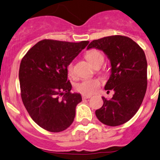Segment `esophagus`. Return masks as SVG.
Listing matches in <instances>:
<instances>
[{"mask_svg":"<svg viewBox=\"0 0 160 160\" xmlns=\"http://www.w3.org/2000/svg\"><path fill=\"white\" fill-rule=\"evenodd\" d=\"M91 95H82V98L83 99H89V98H91Z\"/></svg>","mask_w":160,"mask_h":160,"instance_id":"obj_1","label":"esophagus"}]
</instances>
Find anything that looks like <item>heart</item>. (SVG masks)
Listing matches in <instances>:
<instances>
[{
	"label": "heart",
	"instance_id": "1",
	"mask_svg": "<svg viewBox=\"0 0 160 160\" xmlns=\"http://www.w3.org/2000/svg\"><path fill=\"white\" fill-rule=\"evenodd\" d=\"M86 58L91 65H93L95 63L99 61H103V55L100 51L93 49L89 50L86 53ZM67 72L69 75H72L74 72V66L72 63H69L67 67ZM100 86V82L97 79H84L81 82L76 85V89L79 92L83 94L91 95L95 93L99 88Z\"/></svg>",
	"mask_w": 160,
	"mask_h": 160
}]
</instances>
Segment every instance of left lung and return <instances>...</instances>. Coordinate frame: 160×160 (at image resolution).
Instances as JSON below:
<instances>
[{
    "label": "left lung",
    "mask_w": 160,
    "mask_h": 160,
    "mask_svg": "<svg viewBox=\"0 0 160 160\" xmlns=\"http://www.w3.org/2000/svg\"><path fill=\"white\" fill-rule=\"evenodd\" d=\"M92 48L103 51L110 60V76L105 89L114 91L110 99L102 97L104 104L96 116L104 124L119 126L135 116L146 94V55L132 39L119 35L93 40L87 50Z\"/></svg>",
    "instance_id": "left-lung-1"
}]
</instances>
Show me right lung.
I'll list each match as a JSON object with an SVG mask.
<instances>
[{
    "instance_id": "add662e5",
    "label": "right lung",
    "mask_w": 160,
    "mask_h": 160,
    "mask_svg": "<svg viewBox=\"0 0 160 160\" xmlns=\"http://www.w3.org/2000/svg\"><path fill=\"white\" fill-rule=\"evenodd\" d=\"M88 43L44 39L32 47L21 61V97L30 116L42 128L59 132L73 122L82 97L71 93L67 67Z\"/></svg>"
}]
</instances>
